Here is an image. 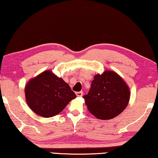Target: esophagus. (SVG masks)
<instances>
[{
    "label": "esophagus",
    "mask_w": 158,
    "mask_h": 158,
    "mask_svg": "<svg viewBox=\"0 0 158 158\" xmlns=\"http://www.w3.org/2000/svg\"><path fill=\"white\" fill-rule=\"evenodd\" d=\"M82 92H76V95L77 96H78V97H81V96H82Z\"/></svg>",
    "instance_id": "1"
}]
</instances>
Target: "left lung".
Segmentation results:
<instances>
[{
    "label": "left lung",
    "mask_w": 158,
    "mask_h": 158,
    "mask_svg": "<svg viewBox=\"0 0 158 158\" xmlns=\"http://www.w3.org/2000/svg\"><path fill=\"white\" fill-rule=\"evenodd\" d=\"M130 95L129 87L122 77L114 71H106L96 75L89 92L83 98L88 110L94 117L107 120L126 109Z\"/></svg>",
    "instance_id": "8db88e82"
}]
</instances>
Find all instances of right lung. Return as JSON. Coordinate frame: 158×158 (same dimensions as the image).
<instances>
[{
    "instance_id": "obj_1",
    "label": "right lung",
    "mask_w": 158,
    "mask_h": 158,
    "mask_svg": "<svg viewBox=\"0 0 158 158\" xmlns=\"http://www.w3.org/2000/svg\"><path fill=\"white\" fill-rule=\"evenodd\" d=\"M25 95L30 108L46 118L59 114L76 97L62 78L48 70L30 80L25 87Z\"/></svg>"
}]
</instances>
